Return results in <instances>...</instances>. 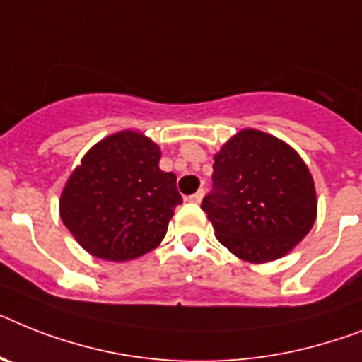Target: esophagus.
<instances>
[{"label": "esophagus", "mask_w": 362, "mask_h": 362, "mask_svg": "<svg viewBox=\"0 0 362 362\" xmlns=\"http://www.w3.org/2000/svg\"><path fill=\"white\" fill-rule=\"evenodd\" d=\"M203 199V190H198L196 194H192V196H188V202H192V203H202Z\"/></svg>", "instance_id": "obj_1"}]
</instances>
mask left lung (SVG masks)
I'll return each mask as SVG.
<instances>
[{
    "mask_svg": "<svg viewBox=\"0 0 362 362\" xmlns=\"http://www.w3.org/2000/svg\"><path fill=\"white\" fill-rule=\"evenodd\" d=\"M213 192L203 198L214 235L247 262L276 261L294 250L316 220L315 181L283 140L242 129L214 155Z\"/></svg>",
    "mask_w": 362,
    "mask_h": 362,
    "instance_id": "1",
    "label": "left lung"
}]
</instances>
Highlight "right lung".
Segmentation results:
<instances>
[{"label":"right lung","mask_w":362,"mask_h":362,"mask_svg":"<svg viewBox=\"0 0 362 362\" xmlns=\"http://www.w3.org/2000/svg\"><path fill=\"white\" fill-rule=\"evenodd\" d=\"M159 160V146L129 129L86 151L59 202L61 220L83 250L118 262L159 246L183 202L177 177L163 172Z\"/></svg>","instance_id":"right-lung-1"}]
</instances>
